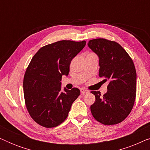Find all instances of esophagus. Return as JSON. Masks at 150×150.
I'll use <instances>...</instances> for the list:
<instances>
[{
  "instance_id": "1",
  "label": "esophagus",
  "mask_w": 150,
  "mask_h": 150,
  "mask_svg": "<svg viewBox=\"0 0 150 150\" xmlns=\"http://www.w3.org/2000/svg\"><path fill=\"white\" fill-rule=\"evenodd\" d=\"M81 92L82 94H85V93H89V91H88V90H87L86 89H85V88H81Z\"/></svg>"
}]
</instances>
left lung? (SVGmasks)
I'll use <instances>...</instances> for the list:
<instances>
[{
  "mask_svg": "<svg viewBox=\"0 0 150 150\" xmlns=\"http://www.w3.org/2000/svg\"><path fill=\"white\" fill-rule=\"evenodd\" d=\"M88 46L99 57V76L108 81V91H91L95 102L91 112L96 120L104 125L123 122L130 113L136 98L137 73L128 52L118 43L104 38L89 40Z\"/></svg>",
  "mask_w": 150,
  "mask_h": 150,
  "instance_id": "obj_1",
  "label": "left lung"
}]
</instances>
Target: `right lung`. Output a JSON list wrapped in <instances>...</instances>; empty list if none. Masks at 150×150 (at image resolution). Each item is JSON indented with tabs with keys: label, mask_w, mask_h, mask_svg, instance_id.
<instances>
[{
	"label": "right lung",
	"mask_w": 150,
	"mask_h": 150,
	"mask_svg": "<svg viewBox=\"0 0 150 150\" xmlns=\"http://www.w3.org/2000/svg\"><path fill=\"white\" fill-rule=\"evenodd\" d=\"M85 41L62 40L48 44L35 53L24 74L23 89L26 107L31 118L45 128L64 122L80 90L64 88L63 75L67 76L72 59L81 52Z\"/></svg>",
	"instance_id": "obj_1"
}]
</instances>
